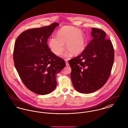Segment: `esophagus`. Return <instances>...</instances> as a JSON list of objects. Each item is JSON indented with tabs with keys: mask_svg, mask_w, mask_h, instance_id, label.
Instances as JSON below:
<instances>
[{
	"mask_svg": "<svg viewBox=\"0 0 128 128\" xmlns=\"http://www.w3.org/2000/svg\"><path fill=\"white\" fill-rule=\"evenodd\" d=\"M68 59H67V58L65 59V61L66 62V65L67 66H69V64L68 62Z\"/></svg>",
	"mask_w": 128,
	"mask_h": 128,
	"instance_id": "1",
	"label": "esophagus"
}]
</instances>
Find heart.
I'll return each instance as SVG.
<instances>
[{"instance_id": "heart-1", "label": "heart", "mask_w": 128, "mask_h": 128, "mask_svg": "<svg viewBox=\"0 0 128 128\" xmlns=\"http://www.w3.org/2000/svg\"><path fill=\"white\" fill-rule=\"evenodd\" d=\"M65 43L66 49L69 51L64 56H69L70 52L74 56L78 55L85 48V35L75 27L65 26L58 30L56 37L50 38L48 42L51 51L58 56L63 51Z\"/></svg>"}]
</instances>
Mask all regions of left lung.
<instances>
[{
	"label": "left lung",
	"instance_id": "obj_1",
	"mask_svg": "<svg viewBox=\"0 0 128 128\" xmlns=\"http://www.w3.org/2000/svg\"><path fill=\"white\" fill-rule=\"evenodd\" d=\"M93 38L84 51L69 61L70 78L75 89L82 94H90L102 88L110 74L114 60V49L106 32L92 29Z\"/></svg>",
	"mask_w": 128,
	"mask_h": 128
}]
</instances>
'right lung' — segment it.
<instances>
[{"label":"right lung","mask_w":128,"mask_h":128,"mask_svg":"<svg viewBox=\"0 0 128 128\" xmlns=\"http://www.w3.org/2000/svg\"><path fill=\"white\" fill-rule=\"evenodd\" d=\"M59 25L27 30L16 41L13 58L16 70L25 86L35 94L45 95L56 88L57 74L66 66L62 58L47 45L50 36Z\"/></svg>","instance_id":"add662e5"}]
</instances>
